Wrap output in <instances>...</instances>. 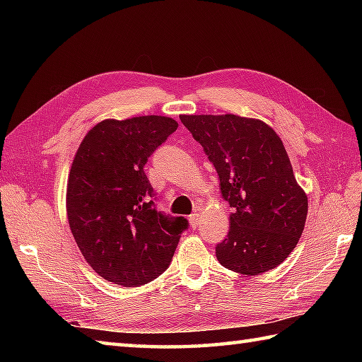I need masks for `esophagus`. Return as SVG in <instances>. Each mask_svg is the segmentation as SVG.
Listing matches in <instances>:
<instances>
[{
    "label": "esophagus",
    "mask_w": 362,
    "mask_h": 362,
    "mask_svg": "<svg viewBox=\"0 0 362 362\" xmlns=\"http://www.w3.org/2000/svg\"><path fill=\"white\" fill-rule=\"evenodd\" d=\"M189 224H191V227L193 228H196L199 224H201V214L199 213H193L189 216Z\"/></svg>",
    "instance_id": "1"
}]
</instances>
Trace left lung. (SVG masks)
<instances>
[{
    "label": "left lung",
    "instance_id": "1",
    "mask_svg": "<svg viewBox=\"0 0 362 362\" xmlns=\"http://www.w3.org/2000/svg\"><path fill=\"white\" fill-rule=\"evenodd\" d=\"M219 175L232 206L230 228L216 245L219 263L243 275L281 264L296 249L308 197L292 173L280 136L266 122L238 115H180Z\"/></svg>",
    "mask_w": 362,
    "mask_h": 362
}]
</instances>
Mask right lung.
Returning <instances> with one entry per match:
<instances>
[{
    "label": "right lung",
    "instance_id": "obj_1",
    "mask_svg": "<svg viewBox=\"0 0 362 362\" xmlns=\"http://www.w3.org/2000/svg\"><path fill=\"white\" fill-rule=\"evenodd\" d=\"M179 127L160 115L104 119L76 152L66 183L71 233L91 269L119 286H141L166 271L185 218L157 211L144 165Z\"/></svg>",
    "mask_w": 362,
    "mask_h": 362
}]
</instances>
